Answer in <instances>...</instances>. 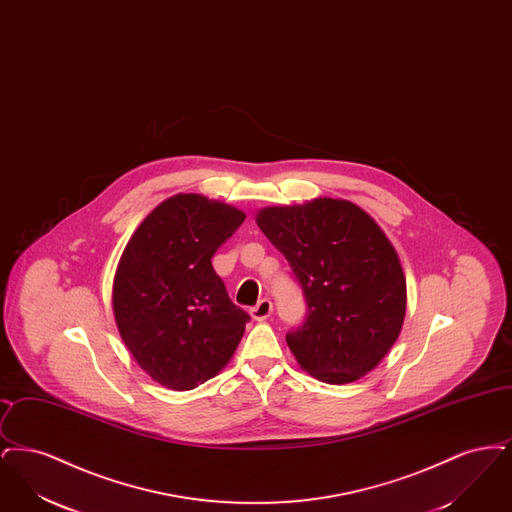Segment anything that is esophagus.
I'll return each instance as SVG.
<instances>
[{
    "label": "esophagus",
    "mask_w": 512,
    "mask_h": 512,
    "mask_svg": "<svg viewBox=\"0 0 512 512\" xmlns=\"http://www.w3.org/2000/svg\"><path fill=\"white\" fill-rule=\"evenodd\" d=\"M272 315V301L270 299H261L253 309H251V317L255 320H265Z\"/></svg>",
    "instance_id": "esophagus-1"
}]
</instances>
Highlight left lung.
Here are the masks:
<instances>
[{
    "label": "left lung",
    "mask_w": 512,
    "mask_h": 512,
    "mask_svg": "<svg viewBox=\"0 0 512 512\" xmlns=\"http://www.w3.org/2000/svg\"><path fill=\"white\" fill-rule=\"evenodd\" d=\"M257 224L290 263L307 318L286 341L299 366L349 384L386 357L407 311V282L382 228L345 199L267 207Z\"/></svg>",
    "instance_id": "left-lung-1"
}]
</instances>
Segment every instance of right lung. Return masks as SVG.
I'll return each instance as SVG.
<instances>
[{
  "instance_id": "obj_1",
  "label": "right lung",
  "mask_w": 512,
  "mask_h": 512,
  "mask_svg": "<svg viewBox=\"0 0 512 512\" xmlns=\"http://www.w3.org/2000/svg\"><path fill=\"white\" fill-rule=\"evenodd\" d=\"M245 215L203 195L157 205L122 251L113 313L124 345L165 388L194 390L217 376L249 315L234 305L211 257Z\"/></svg>"
}]
</instances>
